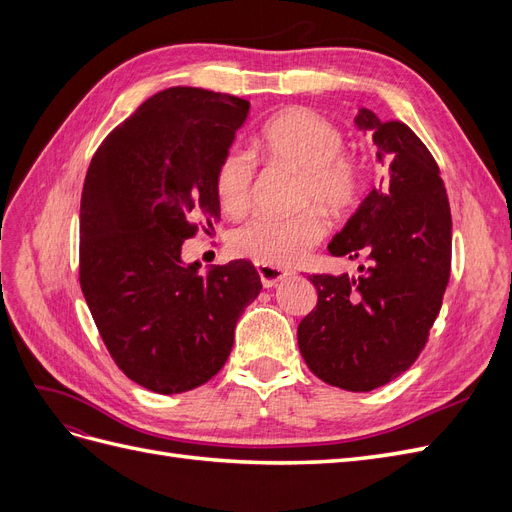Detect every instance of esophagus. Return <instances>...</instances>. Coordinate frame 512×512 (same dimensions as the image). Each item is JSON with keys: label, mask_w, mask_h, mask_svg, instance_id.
<instances>
[{"label": "esophagus", "mask_w": 512, "mask_h": 512, "mask_svg": "<svg viewBox=\"0 0 512 512\" xmlns=\"http://www.w3.org/2000/svg\"><path fill=\"white\" fill-rule=\"evenodd\" d=\"M256 271H258L260 282L265 288H273L275 284H280L282 280H286V277L290 275V271L269 267V265H256Z\"/></svg>", "instance_id": "esophagus-1"}]
</instances>
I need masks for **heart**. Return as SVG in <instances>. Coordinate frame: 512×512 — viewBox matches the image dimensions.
I'll list each match as a JSON object with an SVG mask.
<instances>
[{"instance_id":"b5f03b06","label":"heart","mask_w":512,"mask_h":512,"mask_svg":"<svg viewBox=\"0 0 512 512\" xmlns=\"http://www.w3.org/2000/svg\"><path fill=\"white\" fill-rule=\"evenodd\" d=\"M258 149L273 162L299 173L297 203L331 213L352 209L363 192V168L344 153V134L312 108L294 106L273 115L256 136ZM254 162L247 153L230 149L215 173V194L224 211L239 213L252 194ZM327 232L316 209L294 215H256L230 232L232 254L258 265L292 267Z\"/></svg>"}]
</instances>
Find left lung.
Here are the masks:
<instances>
[{
    "instance_id": "8db88e82",
    "label": "left lung",
    "mask_w": 512,
    "mask_h": 512,
    "mask_svg": "<svg viewBox=\"0 0 512 512\" xmlns=\"http://www.w3.org/2000/svg\"><path fill=\"white\" fill-rule=\"evenodd\" d=\"M384 166L378 188L329 243L333 256H367L359 277L309 275L318 303L297 329L307 367L331 386L365 393L418 359L451 275L453 222L440 168L406 123L361 108Z\"/></svg>"
}]
</instances>
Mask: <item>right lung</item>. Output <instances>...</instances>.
Listing matches in <instances>:
<instances>
[{
	"mask_svg": "<svg viewBox=\"0 0 512 512\" xmlns=\"http://www.w3.org/2000/svg\"><path fill=\"white\" fill-rule=\"evenodd\" d=\"M250 102L198 87L151 96L91 158L81 196V288L117 367L160 395L224 367L262 288L252 262L198 273L181 245L220 220L215 173Z\"/></svg>",
	"mask_w": 512,
	"mask_h": 512,
	"instance_id": "1",
	"label": "right lung"
}]
</instances>
